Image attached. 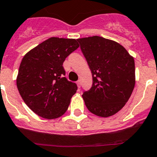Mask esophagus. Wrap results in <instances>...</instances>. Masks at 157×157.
I'll use <instances>...</instances> for the list:
<instances>
[{
  "mask_svg": "<svg viewBox=\"0 0 157 157\" xmlns=\"http://www.w3.org/2000/svg\"><path fill=\"white\" fill-rule=\"evenodd\" d=\"M77 86H78V87L80 88V80H77Z\"/></svg>",
  "mask_w": 157,
  "mask_h": 157,
  "instance_id": "34e87169",
  "label": "esophagus"
}]
</instances>
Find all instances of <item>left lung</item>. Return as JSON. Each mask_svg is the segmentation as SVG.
I'll use <instances>...</instances> for the list:
<instances>
[{
	"instance_id": "left-lung-1",
	"label": "left lung",
	"mask_w": 157,
	"mask_h": 157,
	"mask_svg": "<svg viewBox=\"0 0 157 157\" xmlns=\"http://www.w3.org/2000/svg\"><path fill=\"white\" fill-rule=\"evenodd\" d=\"M92 75L93 84L82 97L98 117L114 115L125 105L135 84L133 56L119 43L98 36L77 39Z\"/></svg>"
}]
</instances>
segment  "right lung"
<instances>
[{
    "mask_svg": "<svg viewBox=\"0 0 157 157\" xmlns=\"http://www.w3.org/2000/svg\"><path fill=\"white\" fill-rule=\"evenodd\" d=\"M78 48L75 39L51 37L22 58L17 87L24 102L38 116L56 119L66 112L77 87L64 77L63 65Z\"/></svg>",
    "mask_w": 157,
    "mask_h": 157,
    "instance_id": "right-lung-1",
    "label": "right lung"
}]
</instances>
